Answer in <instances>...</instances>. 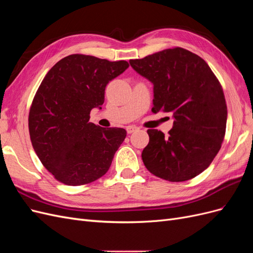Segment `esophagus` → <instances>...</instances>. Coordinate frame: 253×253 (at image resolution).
<instances>
[{
    "mask_svg": "<svg viewBox=\"0 0 253 253\" xmlns=\"http://www.w3.org/2000/svg\"><path fill=\"white\" fill-rule=\"evenodd\" d=\"M138 127L137 126H127L126 127V132H127V134H132V133H134V132H137L138 131Z\"/></svg>",
    "mask_w": 253,
    "mask_h": 253,
    "instance_id": "34e87169",
    "label": "esophagus"
}]
</instances>
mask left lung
I'll return each instance as SVG.
<instances>
[{"label":"left lung","mask_w":253,"mask_h":253,"mask_svg":"<svg viewBox=\"0 0 253 253\" xmlns=\"http://www.w3.org/2000/svg\"><path fill=\"white\" fill-rule=\"evenodd\" d=\"M129 64L153 84L152 112L171 113L174 119L168 136L148 129L150 141L141 154L145 168L169 181L195 177L216 156L226 132L227 104L215 75L200 56L180 47Z\"/></svg>","instance_id":"1"}]
</instances>
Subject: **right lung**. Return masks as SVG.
I'll return each mask as SVG.
<instances>
[{"label":"right lung","instance_id":"add662e5","mask_svg":"<svg viewBox=\"0 0 253 253\" xmlns=\"http://www.w3.org/2000/svg\"><path fill=\"white\" fill-rule=\"evenodd\" d=\"M128 67L126 61L71 55L53 65L38 88L28 127L36 154L55 178L80 186L109 171L126 131L89 122L100 110L110 81Z\"/></svg>","mask_w":253,"mask_h":253}]
</instances>
